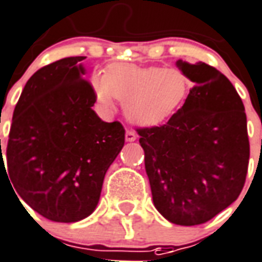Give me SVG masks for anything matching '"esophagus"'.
<instances>
[{"instance_id":"1","label":"esophagus","mask_w":262,"mask_h":262,"mask_svg":"<svg viewBox=\"0 0 262 262\" xmlns=\"http://www.w3.org/2000/svg\"><path fill=\"white\" fill-rule=\"evenodd\" d=\"M137 134H135V131H133V129H127V131H125V141L127 142L137 141Z\"/></svg>"}]
</instances>
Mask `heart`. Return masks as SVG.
I'll return each mask as SVG.
<instances>
[{"instance_id": "1", "label": "heart", "mask_w": 262, "mask_h": 262, "mask_svg": "<svg viewBox=\"0 0 262 262\" xmlns=\"http://www.w3.org/2000/svg\"><path fill=\"white\" fill-rule=\"evenodd\" d=\"M91 85L96 102L111 112L114 100L123 102L124 116L138 125L164 123L180 110L189 93V78L180 69L114 63L95 72Z\"/></svg>"}]
</instances>
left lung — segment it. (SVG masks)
I'll return each instance as SVG.
<instances>
[{
	"label": "left lung",
	"mask_w": 262,
	"mask_h": 262,
	"mask_svg": "<svg viewBox=\"0 0 262 262\" xmlns=\"http://www.w3.org/2000/svg\"><path fill=\"white\" fill-rule=\"evenodd\" d=\"M193 86L166 124L138 128L152 202L180 226L206 223L239 196L248 173L246 114L226 75L180 59Z\"/></svg>",
	"instance_id": "obj_1"
}]
</instances>
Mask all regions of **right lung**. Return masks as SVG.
Returning <instances> with one entry per match:
<instances>
[{
	"label": "right lung",
	"mask_w": 262,
	"mask_h": 262,
	"mask_svg": "<svg viewBox=\"0 0 262 262\" xmlns=\"http://www.w3.org/2000/svg\"><path fill=\"white\" fill-rule=\"evenodd\" d=\"M83 59L56 60L28 79L12 119L8 170L0 160L16 196L62 223L95 211L106 170L124 146L123 125L102 121L92 110L96 98L83 79Z\"/></svg>",
	"instance_id": "1"
}]
</instances>
